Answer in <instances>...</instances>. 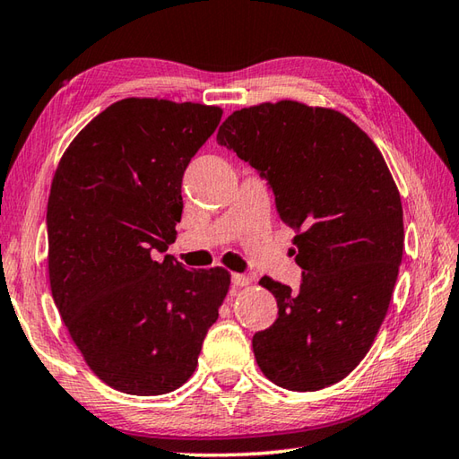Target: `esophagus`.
Returning a JSON list of instances; mask_svg holds the SVG:
<instances>
[{"label":"esophagus","mask_w":459,"mask_h":459,"mask_svg":"<svg viewBox=\"0 0 459 459\" xmlns=\"http://www.w3.org/2000/svg\"><path fill=\"white\" fill-rule=\"evenodd\" d=\"M251 283V279L247 275H239V273H233L231 275V285L233 287H246Z\"/></svg>","instance_id":"1"}]
</instances>
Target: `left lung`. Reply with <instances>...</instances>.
<instances>
[{
  "label": "left lung",
  "instance_id": "1",
  "mask_svg": "<svg viewBox=\"0 0 459 459\" xmlns=\"http://www.w3.org/2000/svg\"><path fill=\"white\" fill-rule=\"evenodd\" d=\"M216 140L255 168L297 231L299 291L259 281L279 308L251 341L259 368L287 390L331 386L368 352L402 264V202L385 158L351 118L295 100L236 110Z\"/></svg>",
  "mask_w": 459,
  "mask_h": 459
}]
</instances>
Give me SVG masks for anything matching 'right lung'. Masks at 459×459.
<instances>
[{
	"label": "right lung",
	"mask_w": 459,
	"mask_h": 459,
	"mask_svg": "<svg viewBox=\"0 0 459 459\" xmlns=\"http://www.w3.org/2000/svg\"><path fill=\"white\" fill-rule=\"evenodd\" d=\"M221 108L125 99L73 140L47 204L49 281L91 370L126 394L180 388L230 289L221 267L158 257L176 239L182 178Z\"/></svg>",
	"instance_id": "right-lung-1"
}]
</instances>
